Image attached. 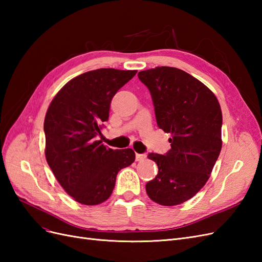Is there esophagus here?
Instances as JSON below:
<instances>
[{
    "mask_svg": "<svg viewBox=\"0 0 262 262\" xmlns=\"http://www.w3.org/2000/svg\"><path fill=\"white\" fill-rule=\"evenodd\" d=\"M146 158V155L145 154H137L136 155V160L138 161V162H143L144 160Z\"/></svg>",
    "mask_w": 262,
    "mask_h": 262,
    "instance_id": "1",
    "label": "esophagus"
}]
</instances>
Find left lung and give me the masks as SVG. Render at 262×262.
<instances>
[{
	"instance_id": "obj_1",
	"label": "left lung",
	"mask_w": 262,
	"mask_h": 262,
	"mask_svg": "<svg viewBox=\"0 0 262 262\" xmlns=\"http://www.w3.org/2000/svg\"><path fill=\"white\" fill-rule=\"evenodd\" d=\"M138 76L149 90L158 128L171 136L168 153L147 156L158 173L146 184V193L165 207L181 204L207 184L220 155V102L208 86L177 68L157 67Z\"/></svg>"
}]
</instances>
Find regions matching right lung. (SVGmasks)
Returning <instances> with one entry per match:
<instances>
[{"label": "right lung", "instance_id": "add662e5", "mask_svg": "<svg viewBox=\"0 0 262 262\" xmlns=\"http://www.w3.org/2000/svg\"><path fill=\"white\" fill-rule=\"evenodd\" d=\"M137 70L98 69L69 81L53 97L45 117L46 160L64 191L85 205L112 195L118 171L128 167L136 153L113 149L97 140L108 120L116 93Z\"/></svg>", "mask_w": 262, "mask_h": 262}]
</instances>
